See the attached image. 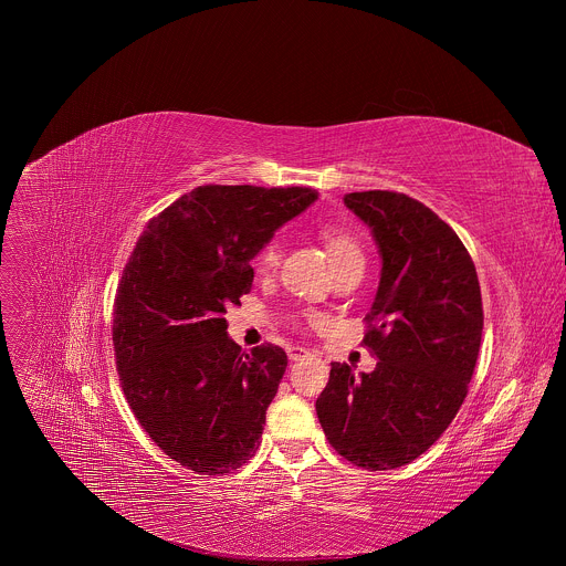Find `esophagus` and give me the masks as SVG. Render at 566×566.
Instances as JSON below:
<instances>
[{
	"label": "esophagus",
	"mask_w": 566,
	"mask_h": 566,
	"mask_svg": "<svg viewBox=\"0 0 566 566\" xmlns=\"http://www.w3.org/2000/svg\"><path fill=\"white\" fill-rule=\"evenodd\" d=\"M286 356H289V360H302L304 356H308V349H304V347H289Z\"/></svg>",
	"instance_id": "34e87169"
}]
</instances>
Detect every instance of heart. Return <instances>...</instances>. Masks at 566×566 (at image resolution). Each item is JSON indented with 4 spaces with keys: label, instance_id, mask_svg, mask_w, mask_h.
I'll use <instances>...</instances> for the list:
<instances>
[{
    "label": "heart",
    "instance_id": "heart-1",
    "mask_svg": "<svg viewBox=\"0 0 566 566\" xmlns=\"http://www.w3.org/2000/svg\"><path fill=\"white\" fill-rule=\"evenodd\" d=\"M319 237H322V241H325L334 271L349 266V264H365V255H363L358 239L349 230L338 228V226H327L319 230ZM277 264H280V244L277 241H269V244H264L260 249V253L255 255V271L266 275ZM306 317L311 319V315H306Z\"/></svg>",
    "mask_w": 566,
    "mask_h": 566
}]
</instances>
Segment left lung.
I'll use <instances>...</instances> for the list:
<instances>
[{
  "label": "left lung",
  "mask_w": 566,
  "mask_h": 566,
  "mask_svg": "<svg viewBox=\"0 0 566 566\" xmlns=\"http://www.w3.org/2000/svg\"><path fill=\"white\" fill-rule=\"evenodd\" d=\"M345 203L382 255L360 343L378 363L360 376L332 363L315 412L340 457L391 470L421 457L461 408L481 345V289L463 241L426 203L394 190L352 192Z\"/></svg>",
  "instance_id": "obj_1"
}]
</instances>
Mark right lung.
Listing matches in <instances>:
<instances>
[{"label":"right lung","instance_id":"right-lung-1","mask_svg":"<svg viewBox=\"0 0 566 566\" xmlns=\"http://www.w3.org/2000/svg\"><path fill=\"white\" fill-rule=\"evenodd\" d=\"M317 199L311 188L199 186L151 217L114 300L123 394L149 439L197 474L258 450L286 369L282 347L251 354L226 336V306L251 291V260Z\"/></svg>","mask_w":566,"mask_h":566}]
</instances>
